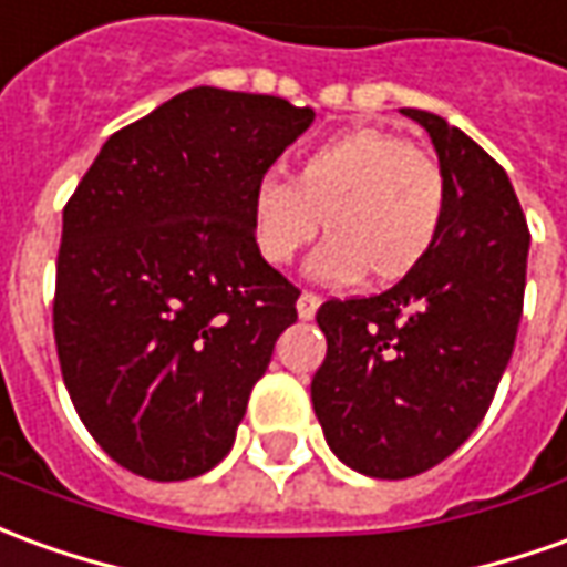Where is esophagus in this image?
Listing matches in <instances>:
<instances>
[{"mask_svg":"<svg viewBox=\"0 0 567 567\" xmlns=\"http://www.w3.org/2000/svg\"><path fill=\"white\" fill-rule=\"evenodd\" d=\"M319 303H322V297L316 295V291H303V295L297 297V316L300 319H312L316 310H319Z\"/></svg>","mask_w":567,"mask_h":567,"instance_id":"esophagus-1","label":"esophagus"}]
</instances>
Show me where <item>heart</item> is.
<instances>
[{
	"mask_svg": "<svg viewBox=\"0 0 567 567\" xmlns=\"http://www.w3.org/2000/svg\"><path fill=\"white\" fill-rule=\"evenodd\" d=\"M449 184L430 150L383 128H359L312 146L295 181L264 174L251 189V239L267 264L285 267L328 233L310 260L316 279L399 282L433 251Z\"/></svg>",
	"mask_w": 567,
	"mask_h": 567,
	"instance_id": "heart-1",
	"label": "heart"
}]
</instances>
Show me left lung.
Returning <instances> with one entry per match:
<instances>
[{
	"label": "left lung",
	"mask_w": 567,
	"mask_h": 567,
	"mask_svg": "<svg viewBox=\"0 0 567 567\" xmlns=\"http://www.w3.org/2000/svg\"><path fill=\"white\" fill-rule=\"evenodd\" d=\"M433 137L449 184L433 251L393 288L324 300L312 378L324 442L355 473L408 478L473 435L516 347L532 233L506 172L461 128L402 110Z\"/></svg>",
	"instance_id": "obj_1"
}]
</instances>
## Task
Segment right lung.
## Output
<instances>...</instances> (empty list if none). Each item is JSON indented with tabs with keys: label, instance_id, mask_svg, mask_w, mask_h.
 I'll use <instances>...</instances> for the list:
<instances>
[{
	"label": "right lung",
	"instance_id": "1",
	"mask_svg": "<svg viewBox=\"0 0 567 567\" xmlns=\"http://www.w3.org/2000/svg\"><path fill=\"white\" fill-rule=\"evenodd\" d=\"M310 106L202 85L116 132L63 208L54 343L94 442L156 482L227 457L297 291L251 239V189Z\"/></svg>",
	"mask_w": 567,
	"mask_h": 567
}]
</instances>
